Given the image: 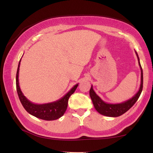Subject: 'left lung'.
<instances>
[{
	"instance_id": "8db88e82",
	"label": "left lung",
	"mask_w": 153,
	"mask_h": 153,
	"mask_svg": "<svg viewBox=\"0 0 153 153\" xmlns=\"http://www.w3.org/2000/svg\"><path fill=\"white\" fill-rule=\"evenodd\" d=\"M135 53H136L139 65H140V70H141V82H140V86L137 93L133 97H131L130 99L119 103H106L105 102V101H103V100L96 94V92H95L94 89H93V85H91L89 94H90L91 99L92 100V102L94 103L95 108H96V110L97 111L99 114H101L110 117H119V116L124 114L125 112H127V111L129 110L135 103H136V101H137L139 97H140V94H141L142 93V91H143V69H142L141 65H140V58H139L138 57V54L136 52H135Z\"/></svg>"
}]
</instances>
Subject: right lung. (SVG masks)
I'll use <instances>...</instances> for the list:
<instances>
[{
    "label": "right lung",
    "instance_id": "1",
    "mask_svg": "<svg viewBox=\"0 0 153 153\" xmlns=\"http://www.w3.org/2000/svg\"><path fill=\"white\" fill-rule=\"evenodd\" d=\"M21 59L19 61L18 69H17L16 81L17 93H18L19 100H20L22 106H24V108H25L28 113H29L30 114L36 117V118L47 121L55 120V119L60 118L64 114L67 108H68V99H69L70 96L76 90L78 83L75 85L72 88L71 90L68 91L63 97L59 99V100H57V101H54V102L42 103V104H37V103H34L31 102L23 94L22 91L20 88V86H19V72Z\"/></svg>",
    "mask_w": 153,
    "mask_h": 153
}]
</instances>
